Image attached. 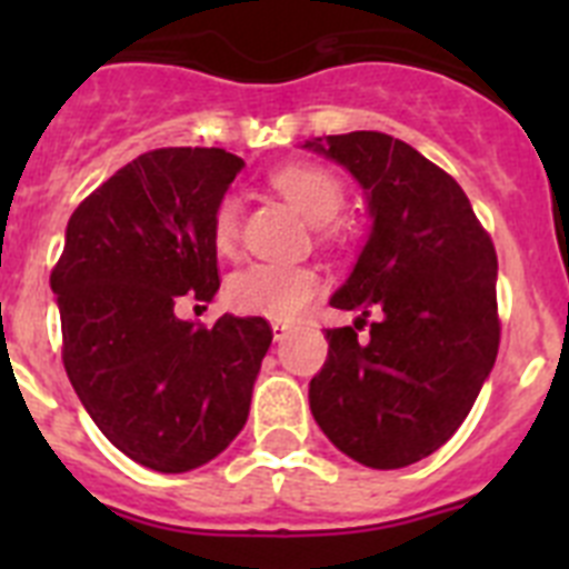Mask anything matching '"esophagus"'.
Wrapping results in <instances>:
<instances>
[{
  "label": "esophagus",
  "instance_id": "34e87169",
  "mask_svg": "<svg viewBox=\"0 0 569 569\" xmlns=\"http://www.w3.org/2000/svg\"><path fill=\"white\" fill-rule=\"evenodd\" d=\"M270 328H273V339H276V341H281V339H284V336L290 333V325H288V321H273Z\"/></svg>",
  "mask_w": 569,
  "mask_h": 569
}]
</instances>
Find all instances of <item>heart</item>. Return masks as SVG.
<instances>
[{"instance_id":"heart-1","label":"heart","mask_w":569,"mask_h":569,"mask_svg":"<svg viewBox=\"0 0 569 569\" xmlns=\"http://www.w3.org/2000/svg\"><path fill=\"white\" fill-rule=\"evenodd\" d=\"M273 188L284 193L310 222L328 224L345 208V184L328 168L310 162H293L276 170ZM239 199L224 193L210 213V241L222 256H233L239 248ZM321 290L319 270L310 264H284V261H253L236 270L228 279V305L239 313L268 316L288 321Z\"/></svg>"}]
</instances>
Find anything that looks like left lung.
I'll list each match as a JSON object with an SVG mask.
<instances>
[{
	"instance_id": "1",
	"label": "left lung",
	"mask_w": 569,
	"mask_h": 569,
	"mask_svg": "<svg viewBox=\"0 0 569 569\" xmlns=\"http://www.w3.org/2000/svg\"><path fill=\"white\" fill-rule=\"evenodd\" d=\"M308 148L345 164L367 190L373 233L330 299L359 310L328 328V361L310 410L341 453L396 470L436 453L461 427L499 353L496 248L453 176L379 130ZM376 312L361 340L366 316Z\"/></svg>"
}]
</instances>
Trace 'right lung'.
<instances>
[{"mask_svg": "<svg viewBox=\"0 0 569 569\" xmlns=\"http://www.w3.org/2000/svg\"><path fill=\"white\" fill-rule=\"evenodd\" d=\"M241 164L222 148L136 156L73 210L50 270L64 373L110 445L150 470L222 453L273 341L261 316L204 328L173 313L182 296L219 290L210 213Z\"/></svg>", "mask_w": 569, "mask_h": 569, "instance_id": "obj_1", "label": "right lung"}]
</instances>
